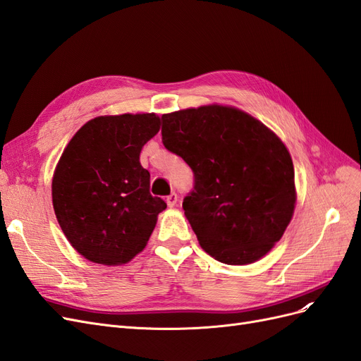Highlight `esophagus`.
<instances>
[{
    "label": "esophagus",
    "instance_id": "34e87169",
    "mask_svg": "<svg viewBox=\"0 0 361 361\" xmlns=\"http://www.w3.org/2000/svg\"><path fill=\"white\" fill-rule=\"evenodd\" d=\"M166 202H167V204H169L170 207H173L174 204L178 203V194H176V192H171V194H169L167 197H166Z\"/></svg>",
    "mask_w": 361,
    "mask_h": 361
}]
</instances>
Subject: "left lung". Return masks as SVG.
Returning a JSON list of instances; mask_svg holds the SVG:
<instances>
[{"label": "left lung", "mask_w": 361, "mask_h": 361, "mask_svg": "<svg viewBox=\"0 0 361 361\" xmlns=\"http://www.w3.org/2000/svg\"><path fill=\"white\" fill-rule=\"evenodd\" d=\"M161 118L162 145L194 173L182 207L202 248L227 265L265 256L285 233L295 207L286 146L232 106L190 108Z\"/></svg>", "instance_id": "8db88e82"}]
</instances>
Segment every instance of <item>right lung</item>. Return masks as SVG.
Listing matches in <instances>:
<instances>
[{
	"label": "right lung",
	"instance_id": "add662e5",
	"mask_svg": "<svg viewBox=\"0 0 361 361\" xmlns=\"http://www.w3.org/2000/svg\"><path fill=\"white\" fill-rule=\"evenodd\" d=\"M159 130L157 114L102 116L69 141L52 179V204L72 247L94 264H126L167 207L150 194L140 152Z\"/></svg>",
	"mask_w": 361,
	"mask_h": 361
}]
</instances>
